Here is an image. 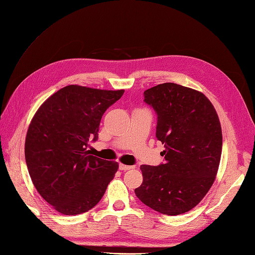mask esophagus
<instances>
[{
    "instance_id": "obj_1",
    "label": "esophagus",
    "mask_w": 255,
    "mask_h": 255,
    "mask_svg": "<svg viewBox=\"0 0 255 255\" xmlns=\"http://www.w3.org/2000/svg\"><path fill=\"white\" fill-rule=\"evenodd\" d=\"M134 167L133 166H128V165H123V164H120L119 165V169L122 171H127V170H130V169H133Z\"/></svg>"
}]
</instances>
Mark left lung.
Returning a JSON list of instances; mask_svg holds the SVG:
<instances>
[{
	"mask_svg": "<svg viewBox=\"0 0 255 255\" xmlns=\"http://www.w3.org/2000/svg\"><path fill=\"white\" fill-rule=\"evenodd\" d=\"M143 95L157 115L165 164L142 165L135 194L154 211L181 215L201 202L216 179L222 150L218 115L202 92L182 85L159 84Z\"/></svg>",
	"mask_w": 255,
	"mask_h": 255,
	"instance_id": "obj_1",
	"label": "left lung"
}]
</instances>
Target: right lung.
Segmentation results:
<instances>
[{"label":"right lung","mask_w":255,"mask_h":255,"mask_svg":"<svg viewBox=\"0 0 255 255\" xmlns=\"http://www.w3.org/2000/svg\"><path fill=\"white\" fill-rule=\"evenodd\" d=\"M125 90L69 85L38 109L25 138V160L39 195L63 215H79L96 206L118 170L117 161L87 151L98 139L105 111Z\"/></svg>","instance_id":"right-lung-1"}]
</instances>
